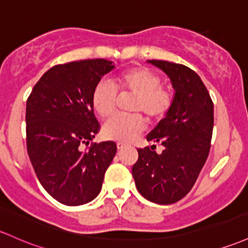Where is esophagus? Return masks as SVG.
<instances>
[{
    "label": "esophagus",
    "mask_w": 248,
    "mask_h": 248,
    "mask_svg": "<svg viewBox=\"0 0 248 248\" xmlns=\"http://www.w3.org/2000/svg\"><path fill=\"white\" fill-rule=\"evenodd\" d=\"M116 147H118V151L121 152V151H124V148H126V145H124V143H118Z\"/></svg>",
    "instance_id": "obj_1"
}]
</instances>
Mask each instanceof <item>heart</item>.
I'll list each match as a JSON object with an SVG mask.
<instances>
[{
	"label": "heart",
	"mask_w": 248,
	"mask_h": 248,
	"mask_svg": "<svg viewBox=\"0 0 248 248\" xmlns=\"http://www.w3.org/2000/svg\"><path fill=\"white\" fill-rule=\"evenodd\" d=\"M161 80L153 70L146 67H134L121 73L116 84L124 93L137 95L132 110L143 113L152 121L160 120L170 109L172 99L167 91L160 87ZM118 93L109 81H101L93 92L92 103L101 118H108L115 110ZM145 129L141 115H115L103 124L102 135L108 140L129 143Z\"/></svg>",
	"instance_id": "b5f03b06"
}]
</instances>
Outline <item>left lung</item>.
Returning a JSON list of instances; mask_svg holds the SVG:
<instances>
[{
	"label": "left lung",
	"instance_id": "8db88e82",
	"mask_svg": "<svg viewBox=\"0 0 248 248\" xmlns=\"http://www.w3.org/2000/svg\"><path fill=\"white\" fill-rule=\"evenodd\" d=\"M170 78L174 95L165 118L147 135L154 145L138 149L133 178L141 195L159 205L181 200L192 189L207 160L214 124L213 102L200 76L184 64L148 60Z\"/></svg>",
	"mask_w": 248,
	"mask_h": 248
}]
</instances>
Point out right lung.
<instances>
[{
    "instance_id": "obj_1",
    "label": "right lung",
    "mask_w": 248,
    "mask_h": 248,
    "mask_svg": "<svg viewBox=\"0 0 248 248\" xmlns=\"http://www.w3.org/2000/svg\"><path fill=\"white\" fill-rule=\"evenodd\" d=\"M115 68L108 60H82L46 72L26 108L27 149L40 184L67 206L91 202L116 154L113 141L89 145L99 130L92 96L103 75Z\"/></svg>"
}]
</instances>
